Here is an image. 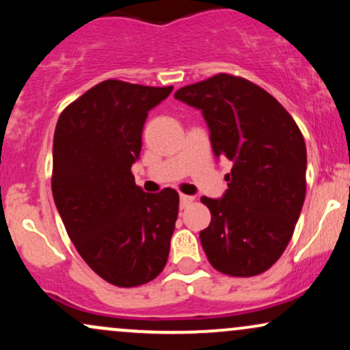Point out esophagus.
<instances>
[{
  "label": "esophagus",
  "instance_id": "34e87169",
  "mask_svg": "<svg viewBox=\"0 0 350 350\" xmlns=\"http://www.w3.org/2000/svg\"><path fill=\"white\" fill-rule=\"evenodd\" d=\"M180 208H184V207H187L189 204L192 202V200H194V198H192V196H184V194H180Z\"/></svg>",
  "mask_w": 350,
  "mask_h": 350
}]
</instances>
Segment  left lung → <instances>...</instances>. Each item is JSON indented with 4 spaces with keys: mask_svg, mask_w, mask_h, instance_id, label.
<instances>
[{
    "mask_svg": "<svg viewBox=\"0 0 350 350\" xmlns=\"http://www.w3.org/2000/svg\"><path fill=\"white\" fill-rule=\"evenodd\" d=\"M176 100L200 110L217 159H228L222 198H202L208 262L230 276L267 271L291 240L306 196V144L278 100L248 80L219 74L186 85Z\"/></svg>",
    "mask_w": 350,
    "mask_h": 350,
    "instance_id": "obj_1",
    "label": "left lung"
}]
</instances>
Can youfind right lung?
I'll return each mask as SVG.
<instances>
[{
    "label": "right lung",
    "mask_w": 350,
    "mask_h": 350,
    "mask_svg": "<svg viewBox=\"0 0 350 350\" xmlns=\"http://www.w3.org/2000/svg\"><path fill=\"white\" fill-rule=\"evenodd\" d=\"M172 87L105 80L59 116L52 144V196L85 263L115 286L154 280L170 255L179 194L136 186L148 111Z\"/></svg>",
    "instance_id": "obj_1"
}]
</instances>
